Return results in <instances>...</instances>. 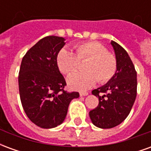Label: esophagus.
<instances>
[{"label":"esophagus","instance_id":"obj_1","mask_svg":"<svg viewBox=\"0 0 151 151\" xmlns=\"http://www.w3.org/2000/svg\"><path fill=\"white\" fill-rule=\"evenodd\" d=\"M86 95H88V93H83V92H81L80 93V96H86Z\"/></svg>","mask_w":151,"mask_h":151}]
</instances>
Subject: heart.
I'll return each instance as SVG.
<instances>
[{
	"mask_svg": "<svg viewBox=\"0 0 151 151\" xmlns=\"http://www.w3.org/2000/svg\"><path fill=\"white\" fill-rule=\"evenodd\" d=\"M74 53L62 48L56 55V65L60 72L69 74L75 71L79 61L87 60L84 65L85 72H75L67 78L69 88L86 91L95 85L108 82L116 70V60L103 44L98 42H86L76 45Z\"/></svg>",
	"mask_w": 151,
	"mask_h": 151,
	"instance_id": "obj_1",
	"label": "heart"
}]
</instances>
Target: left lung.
Segmentation results:
<instances>
[{"label": "left lung", "mask_w": 151, "mask_h": 151, "mask_svg": "<svg viewBox=\"0 0 151 151\" xmlns=\"http://www.w3.org/2000/svg\"><path fill=\"white\" fill-rule=\"evenodd\" d=\"M111 44L116 55V70L105 85L92 91L99 98V105L89 112L93 124L100 129H111L122 123L137 96V72L133 62L120 44L114 41Z\"/></svg>", "instance_id": "left-lung-1"}]
</instances>
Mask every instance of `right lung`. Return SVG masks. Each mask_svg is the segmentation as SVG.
Wrapping results in <instances>:
<instances>
[{
	"label": "right lung",
	"instance_id": "1",
	"mask_svg": "<svg viewBox=\"0 0 151 151\" xmlns=\"http://www.w3.org/2000/svg\"><path fill=\"white\" fill-rule=\"evenodd\" d=\"M65 39L47 36L26 53L22 60L18 86L22 105L37 126L52 129L65 119L69 105L79 93L64 90L65 80L56 65V55Z\"/></svg>",
	"mask_w": 151,
	"mask_h": 151
}]
</instances>
